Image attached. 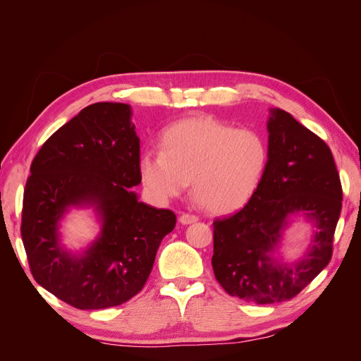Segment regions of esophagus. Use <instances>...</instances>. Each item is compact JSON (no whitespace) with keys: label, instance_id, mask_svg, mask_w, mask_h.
<instances>
[{"label":"esophagus","instance_id":"1","mask_svg":"<svg viewBox=\"0 0 361 361\" xmlns=\"http://www.w3.org/2000/svg\"><path fill=\"white\" fill-rule=\"evenodd\" d=\"M197 220H199V218L195 216V215H191V214H182L180 218H179L180 224H192V223H195Z\"/></svg>","mask_w":361,"mask_h":361}]
</instances>
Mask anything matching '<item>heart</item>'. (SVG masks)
Here are the masks:
<instances>
[{"instance_id":"1","label":"heart","mask_w":361,"mask_h":361,"mask_svg":"<svg viewBox=\"0 0 361 361\" xmlns=\"http://www.w3.org/2000/svg\"><path fill=\"white\" fill-rule=\"evenodd\" d=\"M161 152L141 155L138 169L147 191L159 202L178 197L191 180L194 197L212 214H231L253 197L268 164L265 138L212 117L171 125Z\"/></svg>"}]
</instances>
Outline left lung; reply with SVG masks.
<instances>
[{
  "mask_svg": "<svg viewBox=\"0 0 361 361\" xmlns=\"http://www.w3.org/2000/svg\"><path fill=\"white\" fill-rule=\"evenodd\" d=\"M268 164L256 192L233 215L214 221L212 268L232 297L272 304L293 298L329 265L342 211V185L330 147L292 114L271 108ZM312 224L306 253L278 255L295 216Z\"/></svg>",
  "mask_w": 361,
  "mask_h": 361,
  "instance_id": "8db88e82",
  "label": "left lung"
}]
</instances>
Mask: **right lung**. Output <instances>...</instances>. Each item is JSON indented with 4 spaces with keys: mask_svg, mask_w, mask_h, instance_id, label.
<instances>
[{
    "mask_svg": "<svg viewBox=\"0 0 361 361\" xmlns=\"http://www.w3.org/2000/svg\"><path fill=\"white\" fill-rule=\"evenodd\" d=\"M128 104L97 102L57 129L31 162L20 235L31 274L81 310L123 304L143 289L176 215L138 200L140 138ZM72 207H92L102 231L81 252L61 243Z\"/></svg>",
    "mask_w": 361,
    "mask_h": 361,
    "instance_id": "obj_1",
    "label": "right lung"
}]
</instances>
